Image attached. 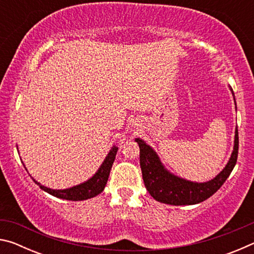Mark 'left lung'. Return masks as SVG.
<instances>
[{"label":"left lung","mask_w":254,"mask_h":254,"mask_svg":"<svg viewBox=\"0 0 254 254\" xmlns=\"http://www.w3.org/2000/svg\"><path fill=\"white\" fill-rule=\"evenodd\" d=\"M232 94L233 91L230 87ZM235 101V98H234ZM140 148V167L145 188L154 199L169 205H194L209 198L221 188L233 170L239 151V133L235 130L233 152L225 168L216 177L206 183H194L169 173L162 165L156 151L137 137Z\"/></svg>","instance_id":"1"}]
</instances>
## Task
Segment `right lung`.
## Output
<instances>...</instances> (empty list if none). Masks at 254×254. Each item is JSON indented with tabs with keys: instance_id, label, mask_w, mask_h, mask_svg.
<instances>
[{
	"instance_id": "obj_1",
	"label": "right lung",
	"mask_w": 254,
	"mask_h": 254,
	"mask_svg": "<svg viewBox=\"0 0 254 254\" xmlns=\"http://www.w3.org/2000/svg\"><path fill=\"white\" fill-rule=\"evenodd\" d=\"M118 150H119L118 147H115L114 145V147L110 150L109 154L106 156L105 160L103 161L100 169L97 170V173L94 175L91 179H88L87 182H85L80 185H77V186L67 188V189H51V188L42 186L40 183L36 182L34 179L33 182L36 183L38 186L42 189V190H45L48 192V194L53 195L55 197H58V198H62V199L85 200L88 198H93V197L97 196L98 194H101V192L104 190L107 179H109L112 165H113Z\"/></svg>"
}]
</instances>
